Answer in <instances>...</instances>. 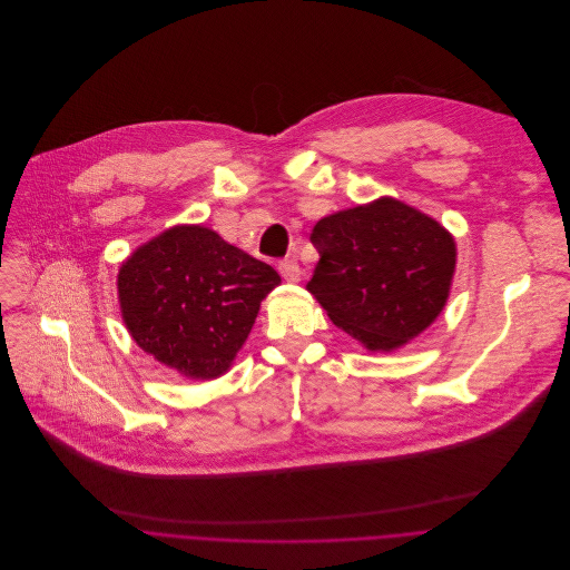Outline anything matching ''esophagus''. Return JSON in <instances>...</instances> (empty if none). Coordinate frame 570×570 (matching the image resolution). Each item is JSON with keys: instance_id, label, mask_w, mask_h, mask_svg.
<instances>
[{"instance_id": "34e87169", "label": "esophagus", "mask_w": 570, "mask_h": 570, "mask_svg": "<svg viewBox=\"0 0 570 570\" xmlns=\"http://www.w3.org/2000/svg\"><path fill=\"white\" fill-rule=\"evenodd\" d=\"M278 272L287 283H298L301 281V267L294 258H285L278 263Z\"/></svg>"}]
</instances>
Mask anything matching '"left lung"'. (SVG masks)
Segmentation results:
<instances>
[{
	"mask_svg": "<svg viewBox=\"0 0 570 570\" xmlns=\"http://www.w3.org/2000/svg\"><path fill=\"white\" fill-rule=\"evenodd\" d=\"M307 292L336 327L368 351H393L433 323L446 303L456 245L424 213L382 197L316 222Z\"/></svg>",
	"mask_w": 570,
	"mask_h": 570,
	"instance_id": "left-lung-1",
	"label": "left lung"
}]
</instances>
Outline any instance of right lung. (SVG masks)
<instances>
[{
  "label": "right lung",
  "instance_id": "right-lung-1",
  "mask_svg": "<svg viewBox=\"0 0 570 570\" xmlns=\"http://www.w3.org/2000/svg\"><path fill=\"white\" fill-rule=\"evenodd\" d=\"M281 283L274 267L204 226H175L139 247L119 272L132 338L164 366L210 380L232 366Z\"/></svg>",
  "mask_w": 570,
  "mask_h": 570
}]
</instances>
